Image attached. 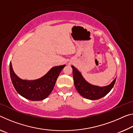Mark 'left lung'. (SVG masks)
Masks as SVG:
<instances>
[{
    "instance_id": "obj_1",
    "label": "left lung",
    "mask_w": 133,
    "mask_h": 133,
    "mask_svg": "<svg viewBox=\"0 0 133 133\" xmlns=\"http://www.w3.org/2000/svg\"><path fill=\"white\" fill-rule=\"evenodd\" d=\"M71 67L76 89L80 95L88 99L96 100L105 96L112 89L116 81L115 78L110 85L104 87L92 85L83 79L81 73L74 66H72Z\"/></svg>"
}]
</instances>
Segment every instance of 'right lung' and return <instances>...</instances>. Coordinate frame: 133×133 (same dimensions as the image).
<instances>
[{"label":"right lung","instance_id":"add662e5","mask_svg":"<svg viewBox=\"0 0 133 133\" xmlns=\"http://www.w3.org/2000/svg\"><path fill=\"white\" fill-rule=\"evenodd\" d=\"M66 65L54 67L43 77L34 81L19 78L14 73L10 62V75L12 84L18 93L31 101H41L51 94L61 71Z\"/></svg>","mask_w":133,"mask_h":133}]
</instances>
